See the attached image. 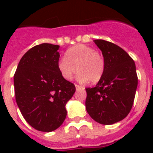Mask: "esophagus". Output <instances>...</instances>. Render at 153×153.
Masks as SVG:
<instances>
[{
	"label": "esophagus",
	"mask_w": 153,
	"mask_h": 153,
	"mask_svg": "<svg viewBox=\"0 0 153 153\" xmlns=\"http://www.w3.org/2000/svg\"><path fill=\"white\" fill-rule=\"evenodd\" d=\"M75 88H76V90L77 91H79V90H81V89H84L83 87H82V86H79V85H75Z\"/></svg>",
	"instance_id": "obj_1"
}]
</instances>
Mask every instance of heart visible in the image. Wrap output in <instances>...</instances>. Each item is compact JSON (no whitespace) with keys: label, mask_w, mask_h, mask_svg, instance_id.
Masks as SVG:
<instances>
[{"label":"heart","mask_w":153,"mask_h":153,"mask_svg":"<svg viewBox=\"0 0 153 153\" xmlns=\"http://www.w3.org/2000/svg\"><path fill=\"white\" fill-rule=\"evenodd\" d=\"M104 57L92 48L84 44H77L69 48L65 57L58 62V69L64 79L70 81L77 71L80 82L91 81L96 83L100 81L105 71Z\"/></svg>","instance_id":"b5f03b06"}]
</instances>
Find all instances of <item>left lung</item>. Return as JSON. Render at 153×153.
Listing matches in <instances>:
<instances>
[{
  "label": "left lung",
  "instance_id": "obj_1",
  "mask_svg": "<svg viewBox=\"0 0 153 153\" xmlns=\"http://www.w3.org/2000/svg\"><path fill=\"white\" fill-rule=\"evenodd\" d=\"M104 57V74L95 87L86 88V109L102 125L123 120L133 106L137 87L135 62L116 44L103 39L94 40Z\"/></svg>",
  "mask_w": 153,
  "mask_h": 153
}]
</instances>
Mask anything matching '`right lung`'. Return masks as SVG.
Wrapping results in <instances>:
<instances>
[{"label": "right lung", "instance_id": "right-lung-1", "mask_svg": "<svg viewBox=\"0 0 153 153\" xmlns=\"http://www.w3.org/2000/svg\"><path fill=\"white\" fill-rule=\"evenodd\" d=\"M59 45L41 44L23 55L14 74L16 101L24 118L41 132L59 127L67 117L66 105L75 86L58 69Z\"/></svg>", "mask_w": 153, "mask_h": 153}]
</instances>
